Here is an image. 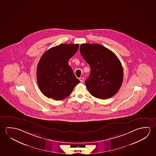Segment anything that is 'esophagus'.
I'll return each instance as SVG.
<instances>
[{
  "instance_id": "esophagus-1",
  "label": "esophagus",
  "mask_w": 156,
  "mask_h": 156,
  "mask_svg": "<svg viewBox=\"0 0 156 156\" xmlns=\"http://www.w3.org/2000/svg\"><path fill=\"white\" fill-rule=\"evenodd\" d=\"M79 79L80 82H82V83L84 82V78L83 77H80Z\"/></svg>"
}]
</instances>
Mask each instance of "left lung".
<instances>
[{
  "mask_svg": "<svg viewBox=\"0 0 156 156\" xmlns=\"http://www.w3.org/2000/svg\"><path fill=\"white\" fill-rule=\"evenodd\" d=\"M82 56L91 68L85 85L90 94L100 99L115 95L122 83V66L118 57L99 44H82Z\"/></svg>",
  "mask_w": 156,
  "mask_h": 156,
  "instance_id": "left-lung-1",
  "label": "left lung"
}]
</instances>
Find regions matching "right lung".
Instances as JSON below:
<instances>
[{"label":"right lung","mask_w":156,"mask_h":156,"mask_svg":"<svg viewBox=\"0 0 156 156\" xmlns=\"http://www.w3.org/2000/svg\"><path fill=\"white\" fill-rule=\"evenodd\" d=\"M78 48V44H61L49 49L41 56L36 76L39 88L46 97L63 100L80 83L68 64Z\"/></svg>","instance_id":"right-lung-1"}]
</instances>
